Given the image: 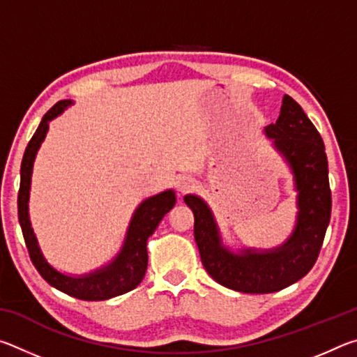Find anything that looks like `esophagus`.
<instances>
[{"instance_id":"obj_1","label":"esophagus","mask_w":357,"mask_h":357,"mask_svg":"<svg viewBox=\"0 0 357 357\" xmlns=\"http://www.w3.org/2000/svg\"><path fill=\"white\" fill-rule=\"evenodd\" d=\"M176 187L181 195H184V193L193 190V187H195V181H193L190 176H181L178 179Z\"/></svg>"}]
</instances>
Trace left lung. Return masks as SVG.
Listing matches in <instances>:
<instances>
[{
  "label": "left lung",
  "instance_id": "obj_1",
  "mask_svg": "<svg viewBox=\"0 0 357 357\" xmlns=\"http://www.w3.org/2000/svg\"><path fill=\"white\" fill-rule=\"evenodd\" d=\"M264 132L287 162L298 193L294 228L280 245L229 249L208 203L193 193L184 197L195 217L193 234L206 273L223 287L252 294L279 291L309 273L321 250L332 208L323 138L298 102L283 96L279 119Z\"/></svg>",
  "mask_w": 357,
  "mask_h": 357
}]
</instances>
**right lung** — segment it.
<instances>
[{"mask_svg":"<svg viewBox=\"0 0 357 357\" xmlns=\"http://www.w3.org/2000/svg\"><path fill=\"white\" fill-rule=\"evenodd\" d=\"M74 102L59 100L48 110L42 118L38 130L34 132L31 140L25 149L20 168V190H19V222L22 227L23 238H25L29 258L44 280L50 283L53 288L59 289L72 298L83 301H105L114 296L124 294L130 289L137 288L143 280L144 273L148 268V239L155 231L157 225L164 219V215L176 203V193L173 189H167L143 200L135 213L132 214L130 223L126 231L124 243L121 245L116 257L110 259L107 264L91 271L88 274L72 275L64 274L61 271L47 261L40 245L36 238L34 229L29 220V190H31V176L36 155L40 148L42 142L45 140L48 124L50 121L59 116L66 108Z\"/></svg>","mask_w":357,"mask_h":357,"instance_id":"add662e5","label":"right lung"}]
</instances>
